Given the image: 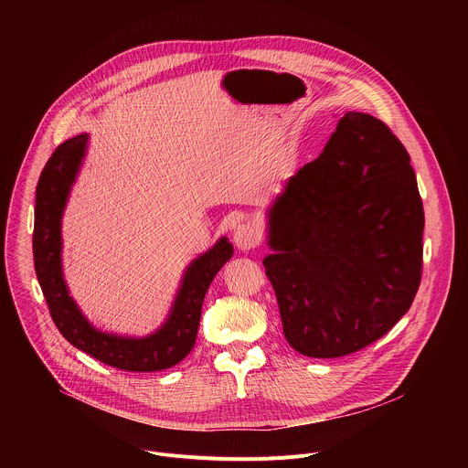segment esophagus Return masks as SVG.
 Masks as SVG:
<instances>
[{"label": "esophagus", "mask_w": 468, "mask_h": 468, "mask_svg": "<svg viewBox=\"0 0 468 468\" xmlns=\"http://www.w3.org/2000/svg\"><path fill=\"white\" fill-rule=\"evenodd\" d=\"M233 242L239 250L248 251L251 248H255L261 242V233L257 229L255 224L251 222H242L237 226L235 233H233Z\"/></svg>", "instance_id": "obj_1"}]
</instances>
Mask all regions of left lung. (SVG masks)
<instances>
[{
  "label": "left lung",
  "instance_id": "8db88e82",
  "mask_svg": "<svg viewBox=\"0 0 468 468\" xmlns=\"http://www.w3.org/2000/svg\"><path fill=\"white\" fill-rule=\"evenodd\" d=\"M411 157L381 120L346 112L269 213L264 257L287 343L318 359L363 350L422 278L424 207Z\"/></svg>",
  "mask_w": 468,
  "mask_h": 468
}]
</instances>
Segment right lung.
Returning <instances> with one entry per match:
<instances>
[{
	"label": "right lung",
	"mask_w": 468,
	"mask_h": 468,
	"mask_svg": "<svg viewBox=\"0 0 468 468\" xmlns=\"http://www.w3.org/2000/svg\"><path fill=\"white\" fill-rule=\"evenodd\" d=\"M87 141V135H78L57 146L37 183L33 259L49 314L66 341L109 367L127 372L170 368L194 348L206 292L226 261L231 259L233 246L228 239H220L188 266L172 313L154 335L125 339L92 327L69 296L60 271V217Z\"/></svg>",
	"instance_id": "add662e5"
}]
</instances>
